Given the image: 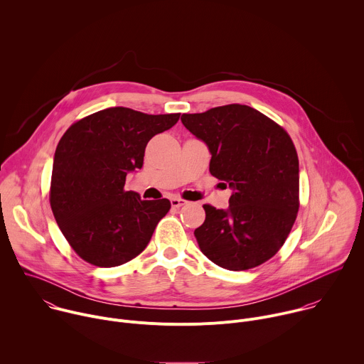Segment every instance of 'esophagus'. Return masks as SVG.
Returning a JSON list of instances; mask_svg holds the SVG:
<instances>
[{
    "label": "esophagus",
    "instance_id": "esophagus-1",
    "mask_svg": "<svg viewBox=\"0 0 364 364\" xmlns=\"http://www.w3.org/2000/svg\"><path fill=\"white\" fill-rule=\"evenodd\" d=\"M170 201H171V207H174V208L183 207V205H186V204H187V201H186V200L178 198V197H173Z\"/></svg>",
    "mask_w": 364,
    "mask_h": 364
}]
</instances>
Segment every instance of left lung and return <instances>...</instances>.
<instances>
[{
  "instance_id": "obj_1",
  "label": "left lung",
  "mask_w": 364,
  "mask_h": 364,
  "mask_svg": "<svg viewBox=\"0 0 364 364\" xmlns=\"http://www.w3.org/2000/svg\"><path fill=\"white\" fill-rule=\"evenodd\" d=\"M181 123L208 147L211 176L232 190L228 208L203 205L205 220L194 230L200 250L231 272L263 264L284 245L299 211V157L290 136L241 104L183 114Z\"/></svg>"
}]
</instances>
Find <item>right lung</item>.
Returning a JSON list of instances; mask_svg holds the SVG:
<instances>
[{
    "label": "right lung",
    "mask_w": 364,
    "mask_h": 364,
    "mask_svg": "<svg viewBox=\"0 0 364 364\" xmlns=\"http://www.w3.org/2000/svg\"><path fill=\"white\" fill-rule=\"evenodd\" d=\"M178 118L180 112L153 115L111 107L77 121L61 137L50 204L61 232L87 263L121 266L150 243L171 204L126 191V177L143 167L147 143Z\"/></svg>",
    "instance_id": "1"
}]
</instances>
